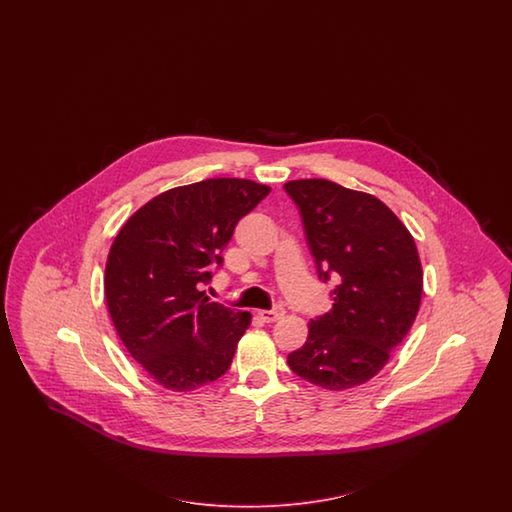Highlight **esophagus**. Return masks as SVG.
Listing matches in <instances>:
<instances>
[{
    "instance_id": "34e87169",
    "label": "esophagus",
    "mask_w": 512,
    "mask_h": 512,
    "mask_svg": "<svg viewBox=\"0 0 512 512\" xmlns=\"http://www.w3.org/2000/svg\"><path fill=\"white\" fill-rule=\"evenodd\" d=\"M283 315H285V310H283V308L259 311V317L263 319L264 323H276V321H279Z\"/></svg>"
}]
</instances>
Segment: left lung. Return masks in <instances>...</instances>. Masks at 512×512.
Wrapping results in <instances>:
<instances>
[{
  "mask_svg": "<svg viewBox=\"0 0 512 512\" xmlns=\"http://www.w3.org/2000/svg\"><path fill=\"white\" fill-rule=\"evenodd\" d=\"M319 279L336 276L332 310L311 319L289 368L317 387L345 390L383 370L415 323L422 266L411 233L377 197L311 178L285 184Z\"/></svg>",
  "mask_w": 512,
  "mask_h": 512,
  "instance_id": "obj_1",
  "label": "left lung"
}]
</instances>
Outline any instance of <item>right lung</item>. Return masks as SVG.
Returning <instances> with one entry per match:
<instances>
[{
  "label": "right lung",
  "mask_w": 512,
  "mask_h": 512,
  "mask_svg": "<svg viewBox=\"0 0 512 512\" xmlns=\"http://www.w3.org/2000/svg\"><path fill=\"white\" fill-rule=\"evenodd\" d=\"M270 187L210 178L146 202L112 242L105 268L110 319L125 349L159 385L187 392L229 370L248 311L201 291L223 266L236 223Z\"/></svg>",
  "instance_id": "right-lung-1"
}]
</instances>
